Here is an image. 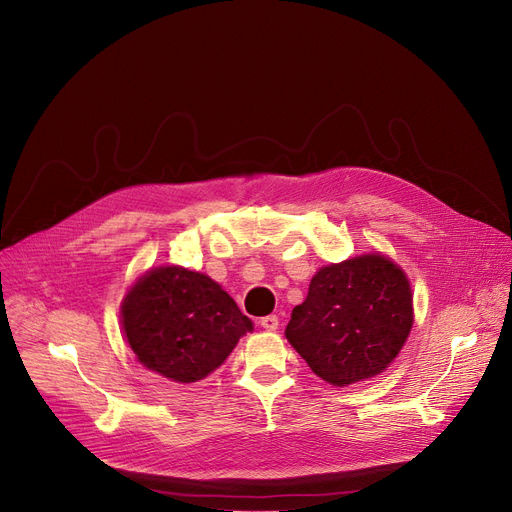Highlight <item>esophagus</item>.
I'll return each mask as SVG.
<instances>
[{"label":"esophagus","instance_id":"obj_1","mask_svg":"<svg viewBox=\"0 0 512 512\" xmlns=\"http://www.w3.org/2000/svg\"><path fill=\"white\" fill-rule=\"evenodd\" d=\"M261 326L265 328V330H269V332H273V330H277V326H279V318L277 316H265V318H261Z\"/></svg>","mask_w":512,"mask_h":512}]
</instances>
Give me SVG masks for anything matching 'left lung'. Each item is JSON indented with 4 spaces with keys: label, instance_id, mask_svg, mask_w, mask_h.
Masks as SVG:
<instances>
[{
    "label": "left lung",
    "instance_id": "8db88e82",
    "mask_svg": "<svg viewBox=\"0 0 512 512\" xmlns=\"http://www.w3.org/2000/svg\"><path fill=\"white\" fill-rule=\"evenodd\" d=\"M413 326L405 271L381 253L322 267L291 312L285 338L326 383L346 387L381 375Z\"/></svg>",
    "mask_w": 512,
    "mask_h": 512
}]
</instances>
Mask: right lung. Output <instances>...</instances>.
Instances as JSON below:
<instances>
[{
    "label": "right lung",
    "instance_id": "obj_1",
    "mask_svg": "<svg viewBox=\"0 0 512 512\" xmlns=\"http://www.w3.org/2000/svg\"><path fill=\"white\" fill-rule=\"evenodd\" d=\"M121 326L137 360L176 383H196L227 360L253 322L204 273L150 269L127 291Z\"/></svg>",
    "mask_w": 512,
    "mask_h": 512
}]
</instances>
